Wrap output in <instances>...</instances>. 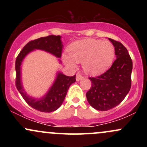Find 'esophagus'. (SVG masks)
Segmentation results:
<instances>
[{
  "mask_svg": "<svg viewBox=\"0 0 147 147\" xmlns=\"http://www.w3.org/2000/svg\"><path fill=\"white\" fill-rule=\"evenodd\" d=\"M83 78H84L83 75H81V74H79V73L77 74V76H76V79H77V81L81 80V79H82Z\"/></svg>",
  "mask_w": 147,
  "mask_h": 147,
  "instance_id": "1",
  "label": "esophagus"
}]
</instances>
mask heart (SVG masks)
<instances>
[{
    "label": "heart",
    "instance_id": "heart-1",
    "mask_svg": "<svg viewBox=\"0 0 147 147\" xmlns=\"http://www.w3.org/2000/svg\"><path fill=\"white\" fill-rule=\"evenodd\" d=\"M70 57L64 55L65 63L75 68L76 62H82L84 70L91 75L102 73L112 64L115 55V46L109 41L93 38L72 43L68 48Z\"/></svg>",
    "mask_w": 147,
    "mask_h": 147
}]
</instances>
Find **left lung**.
<instances>
[{
    "label": "left lung",
    "mask_w": 147,
    "mask_h": 147,
    "mask_svg": "<svg viewBox=\"0 0 147 147\" xmlns=\"http://www.w3.org/2000/svg\"><path fill=\"white\" fill-rule=\"evenodd\" d=\"M109 39L115 46L116 59L104 73L89 77L92 86L86 92L90 105L101 111L110 110L120 104L131 87L133 62L127 49L120 42Z\"/></svg>",
    "instance_id": "obj_1"
}]
</instances>
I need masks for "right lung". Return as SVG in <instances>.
Instances as JSON below:
<instances>
[{
    "label": "right lung",
    "instance_id": "obj_1",
    "mask_svg": "<svg viewBox=\"0 0 147 147\" xmlns=\"http://www.w3.org/2000/svg\"><path fill=\"white\" fill-rule=\"evenodd\" d=\"M63 44L60 36L50 35L41 37L28 42L23 47L16 57V87L23 98L28 105L36 110L43 113H51L57 110L61 106L70 86L76 81V75L68 77L62 73H58L57 77L51 88L43 98L35 99L30 97L24 92L21 82V64L24 57L34 49H39L50 52L55 56L61 58Z\"/></svg>",
    "mask_w": 147,
    "mask_h": 147
}]
</instances>
